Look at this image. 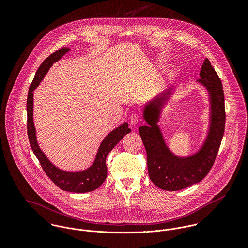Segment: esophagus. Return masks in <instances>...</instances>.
<instances>
[{"label": "esophagus", "instance_id": "obj_1", "mask_svg": "<svg viewBox=\"0 0 248 248\" xmlns=\"http://www.w3.org/2000/svg\"><path fill=\"white\" fill-rule=\"evenodd\" d=\"M140 121V117L137 113H132L130 116H129V123L132 124V125H136Z\"/></svg>", "mask_w": 248, "mask_h": 248}]
</instances>
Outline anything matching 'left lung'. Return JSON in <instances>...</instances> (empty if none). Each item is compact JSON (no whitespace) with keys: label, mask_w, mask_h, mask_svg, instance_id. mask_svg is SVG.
I'll list each match as a JSON object with an SVG mask.
<instances>
[{"label":"left lung","mask_w":248,"mask_h":248,"mask_svg":"<svg viewBox=\"0 0 248 248\" xmlns=\"http://www.w3.org/2000/svg\"><path fill=\"white\" fill-rule=\"evenodd\" d=\"M197 82L209 93L210 124L206 139L201 148L191 156L179 157L167 146L163 133L158 125L162 109L171 88L162 92L149 101L144 107L143 118L148 125L139 127L147 153L149 178L161 189L176 191L201 182L213 166L225 131V97L220 78L205 59Z\"/></svg>","instance_id":"1"}]
</instances>
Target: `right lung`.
I'll return each mask as SVG.
<instances>
[{"label":"right lung","instance_id":"add662e5","mask_svg":"<svg viewBox=\"0 0 248 248\" xmlns=\"http://www.w3.org/2000/svg\"><path fill=\"white\" fill-rule=\"evenodd\" d=\"M68 51V48H62L56 51L55 53L51 54L37 69L36 75H35L33 81L30 84L27 96V134L33 153L39 160L42 169L51 179V181L58 187L64 191L85 193L97 189L105 182L106 178H107L106 158H107L111 150L119 143V141L125 134L129 133L131 129L128 128V124L125 122L119 127L111 131L101 142L93 164L84 170L65 171L57 168L50 162L47 156L40 149L37 142L36 129H35L33 123V91L40 84L43 78L48 73L49 68L53 65V63L58 62Z\"/></svg>","mask_w":248,"mask_h":248}]
</instances>
